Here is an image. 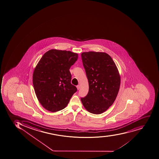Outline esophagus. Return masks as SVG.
Instances as JSON below:
<instances>
[{"label": "esophagus", "instance_id": "34e87169", "mask_svg": "<svg viewBox=\"0 0 159 159\" xmlns=\"http://www.w3.org/2000/svg\"><path fill=\"white\" fill-rule=\"evenodd\" d=\"M78 90H79L80 88V85H77L76 86Z\"/></svg>", "mask_w": 159, "mask_h": 159}]
</instances>
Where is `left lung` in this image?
<instances>
[{
  "instance_id": "obj_1",
  "label": "left lung",
  "mask_w": 159,
  "mask_h": 159,
  "mask_svg": "<svg viewBox=\"0 0 159 159\" xmlns=\"http://www.w3.org/2000/svg\"><path fill=\"white\" fill-rule=\"evenodd\" d=\"M81 57L89 88L87 95L81 100L89 112L101 114L113 104L117 97L120 84L118 69L105 52H85Z\"/></svg>"
}]
</instances>
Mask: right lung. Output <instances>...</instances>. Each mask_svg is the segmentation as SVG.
<instances>
[{
    "mask_svg": "<svg viewBox=\"0 0 159 159\" xmlns=\"http://www.w3.org/2000/svg\"><path fill=\"white\" fill-rule=\"evenodd\" d=\"M77 53L51 49L36 66L33 83L36 96L45 109L51 112L63 110L77 91L71 83L70 67L78 59Z\"/></svg>",
    "mask_w": 159,
    "mask_h": 159,
    "instance_id": "add662e5",
    "label": "right lung"
}]
</instances>
